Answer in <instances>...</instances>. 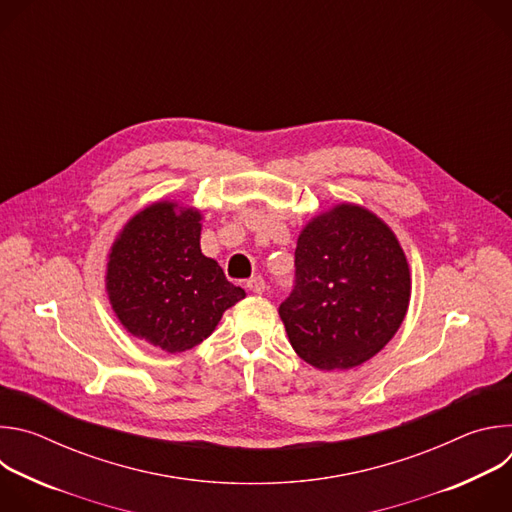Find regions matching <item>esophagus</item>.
Segmentation results:
<instances>
[{
  "label": "esophagus",
  "mask_w": 512,
  "mask_h": 512,
  "mask_svg": "<svg viewBox=\"0 0 512 512\" xmlns=\"http://www.w3.org/2000/svg\"><path fill=\"white\" fill-rule=\"evenodd\" d=\"M247 287L253 291V294H263L265 291V279L261 275H255L247 281Z\"/></svg>",
  "instance_id": "1"
}]
</instances>
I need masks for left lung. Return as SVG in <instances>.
Masks as SVG:
<instances>
[{"mask_svg":"<svg viewBox=\"0 0 512 512\" xmlns=\"http://www.w3.org/2000/svg\"><path fill=\"white\" fill-rule=\"evenodd\" d=\"M409 296V265L393 231L367 208L338 204L302 231L294 289L279 316L300 358L344 371L395 336Z\"/></svg>","mask_w":512,"mask_h":512,"instance_id":"8db88e82","label":"left lung"}]
</instances>
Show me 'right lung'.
Segmentation results:
<instances>
[{
  "label": "right lung",
  "mask_w": 512,
  "mask_h": 512,
  "mask_svg": "<svg viewBox=\"0 0 512 512\" xmlns=\"http://www.w3.org/2000/svg\"><path fill=\"white\" fill-rule=\"evenodd\" d=\"M200 212L156 202L135 214L113 243L107 291L121 324L166 352H184L212 334L245 298L221 265L200 251Z\"/></svg>",
  "instance_id": "right-lung-1"
}]
</instances>
